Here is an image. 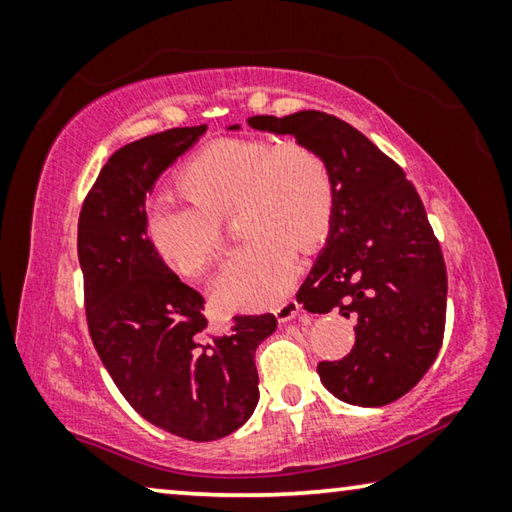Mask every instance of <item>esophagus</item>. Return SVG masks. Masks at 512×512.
<instances>
[{"label": "esophagus", "mask_w": 512, "mask_h": 512, "mask_svg": "<svg viewBox=\"0 0 512 512\" xmlns=\"http://www.w3.org/2000/svg\"><path fill=\"white\" fill-rule=\"evenodd\" d=\"M300 311H302V307L298 305V300L289 298V300H284L282 305L275 307V316H277V320H280V323H289V320L300 316Z\"/></svg>", "instance_id": "34e87169"}]
</instances>
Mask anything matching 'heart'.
I'll return each instance as SVG.
<instances>
[{
    "label": "heart",
    "mask_w": 512,
    "mask_h": 512,
    "mask_svg": "<svg viewBox=\"0 0 512 512\" xmlns=\"http://www.w3.org/2000/svg\"><path fill=\"white\" fill-rule=\"evenodd\" d=\"M189 201L158 196L146 205L144 235L155 257L183 277H198L221 250L232 212L244 241L221 268L214 298L230 309L271 307L289 291L296 250L314 253L336 212L327 160L302 142L225 137L207 144L178 173Z\"/></svg>",
    "instance_id": "obj_1"
}]
</instances>
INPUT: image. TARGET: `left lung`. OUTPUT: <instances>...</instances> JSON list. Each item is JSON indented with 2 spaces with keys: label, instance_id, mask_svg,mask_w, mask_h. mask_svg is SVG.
<instances>
[{
  "label": "left lung",
  "instance_id": "8db88e82",
  "mask_svg": "<svg viewBox=\"0 0 512 512\" xmlns=\"http://www.w3.org/2000/svg\"><path fill=\"white\" fill-rule=\"evenodd\" d=\"M248 126L296 137L334 176L332 230L298 302L357 320V341L341 361L318 363L320 381L348 404L400 400L436 361L445 334L447 268L418 192L366 135L327 112L257 115Z\"/></svg>",
  "mask_w": 512,
  "mask_h": 512
}]
</instances>
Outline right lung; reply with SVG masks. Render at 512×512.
Segmentation results:
<instances>
[{"mask_svg": "<svg viewBox=\"0 0 512 512\" xmlns=\"http://www.w3.org/2000/svg\"><path fill=\"white\" fill-rule=\"evenodd\" d=\"M205 131L171 128L121 146L79 216L85 314L101 363L144 420L196 443L228 436L253 415L255 350L277 327L273 314L235 316L225 334H207L203 296L146 241V196Z\"/></svg>", "mask_w": 512, "mask_h": 512, "instance_id": "add662e5", "label": "right lung"}]
</instances>
